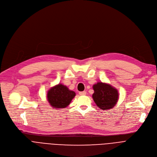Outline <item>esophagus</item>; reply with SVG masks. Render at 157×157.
<instances>
[{"label": "esophagus", "mask_w": 157, "mask_h": 157, "mask_svg": "<svg viewBox=\"0 0 157 157\" xmlns=\"http://www.w3.org/2000/svg\"><path fill=\"white\" fill-rule=\"evenodd\" d=\"M79 94L81 96H83V95H86V91H80L79 93Z\"/></svg>", "instance_id": "esophagus-1"}]
</instances>
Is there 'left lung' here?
<instances>
[{
	"mask_svg": "<svg viewBox=\"0 0 157 157\" xmlns=\"http://www.w3.org/2000/svg\"><path fill=\"white\" fill-rule=\"evenodd\" d=\"M93 87L94 91L93 98L98 107L101 110H109L115 106L119 99L117 89L102 82L94 84Z\"/></svg>",
	"mask_w": 157,
	"mask_h": 157,
	"instance_id": "8db88e82",
	"label": "left lung"
}]
</instances>
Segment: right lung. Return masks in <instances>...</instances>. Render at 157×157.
<instances>
[{"label":"right lung","mask_w":157,"mask_h":157,"mask_svg":"<svg viewBox=\"0 0 157 157\" xmlns=\"http://www.w3.org/2000/svg\"><path fill=\"white\" fill-rule=\"evenodd\" d=\"M75 96V92L62 84H58L49 89L47 99L53 108L63 109L70 105Z\"/></svg>","instance_id":"right-lung-1"}]
</instances>
